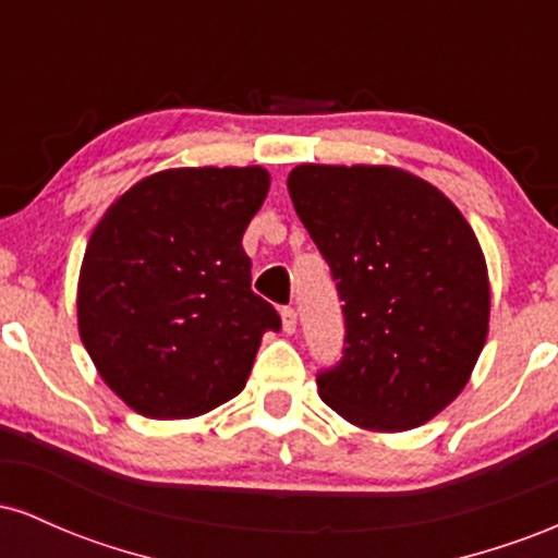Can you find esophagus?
<instances>
[{"label":"esophagus","mask_w":558,"mask_h":558,"mask_svg":"<svg viewBox=\"0 0 558 558\" xmlns=\"http://www.w3.org/2000/svg\"><path fill=\"white\" fill-rule=\"evenodd\" d=\"M280 323H283L286 336H293V332H296V312H293L291 306H283V310H280Z\"/></svg>","instance_id":"esophagus-1"}]
</instances>
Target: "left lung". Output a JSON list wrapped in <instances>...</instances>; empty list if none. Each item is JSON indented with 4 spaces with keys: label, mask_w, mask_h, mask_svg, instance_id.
<instances>
[{
    "label": "left lung",
    "mask_w": 558,
    "mask_h": 558,
    "mask_svg": "<svg viewBox=\"0 0 558 558\" xmlns=\"http://www.w3.org/2000/svg\"><path fill=\"white\" fill-rule=\"evenodd\" d=\"M288 194L345 301L343 360L317 377L319 399L369 433L430 422L488 338L475 230L444 191L393 165H296Z\"/></svg>",
    "instance_id": "1"
}]
</instances>
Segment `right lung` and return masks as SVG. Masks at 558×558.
Masks as SVG:
<instances>
[{
    "label": "right lung",
    "mask_w": 558,
    "mask_h": 558,
    "mask_svg": "<svg viewBox=\"0 0 558 558\" xmlns=\"http://www.w3.org/2000/svg\"><path fill=\"white\" fill-rule=\"evenodd\" d=\"M270 172L170 168L96 222L78 275V332L105 386L149 420H191L239 396L278 312L252 291L241 239Z\"/></svg>",
    "instance_id": "right-lung-1"
}]
</instances>
